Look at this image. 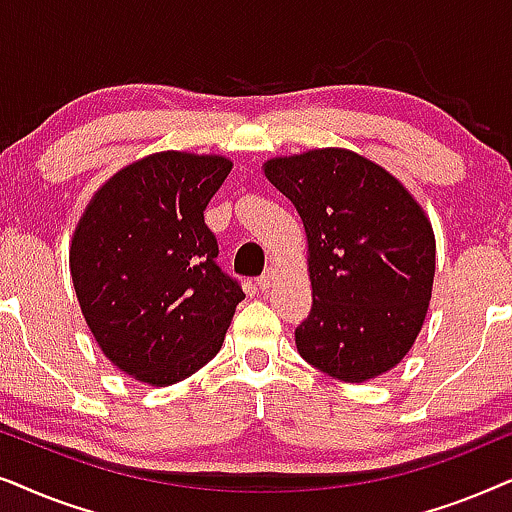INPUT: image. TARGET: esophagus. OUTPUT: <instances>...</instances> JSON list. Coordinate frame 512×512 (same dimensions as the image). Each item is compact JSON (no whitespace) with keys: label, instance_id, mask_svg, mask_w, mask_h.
Segmentation results:
<instances>
[{"label":"esophagus","instance_id":"34e87169","mask_svg":"<svg viewBox=\"0 0 512 512\" xmlns=\"http://www.w3.org/2000/svg\"><path fill=\"white\" fill-rule=\"evenodd\" d=\"M271 285H274V269H267L260 278H257V288H260V290H269Z\"/></svg>","mask_w":512,"mask_h":512}]
</instances>
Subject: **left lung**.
I'll list each match as a JSON object with an SVG mask.
<instances>
[{"label": "left lung", "instance_id": "left-lung-1", "mask_svg": "<svg viewBox=\"0 0 512 512\" xmlns=\"http://www.w3.org/2000/svg\"><path fill=\"white\" fill-rule=\"evenodd\" d=\"M309 238L311 313L297 351L327 377L360 384L412 349L435 274L431 222L377 163L346 149H313L264 166Z\"/></svg>", "mask_w": 512, "mask_h": 512}]
</instances>
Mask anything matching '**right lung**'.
Masks as SVG:
<instances>
[{
  "label": "right lung",
  "instance_id": "right-lung-1",
  "mask_svg": "<svg viewBox=\"0 0 512 512\" xmlns=\"http://www.w3.org/2000/svg\"><path fill=\"white\" fill-rule=\"evenodd\" d=\"M231 161L161 152L112 177L72 238L70 271L95 342L121 372L170 386L220 351L238 278L217 264L203 210Z\"/></svg>",
  "mask_w": 512,
  "mask_h": 512
}]
</instances>
